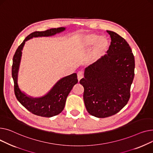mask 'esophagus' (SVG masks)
<instances>
[{"mask_svg":"<svg viewBox=\"0 0 153 153\" xmlns=\"http://www.w3.org/2000/svg\"><path fill=\"white\" fill-rule=\"evenodd\" d=\"M77 78H78V82H79V80L82 78H83V74L82 71H78V72L77 73Z\"/></svg>","mask_w":153,"mask_h":153,"instance_id":"esophagus-1","label":"esophagus"}]
</instances>
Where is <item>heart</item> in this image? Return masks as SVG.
Instances as JSON below:
<instances>
[{
  "label": "heart",
  "instance_id": "obj_1",
  "mask_svg": "<svg viewBox=\"0 0 153 153\" xmlns=\"http://www.w3.org/2000/svg\"><path fill=\"white\" fill-rule=\"evenodd\" d=\"M93 45L90 58L91 61L95 62L104 56L109 47V41L105 37H100L96 34L91 33L86 35L82 42L83 48L91 47Z\"/></svg>",
  "mask_w": 153,
  "mask_h": 153
}]
</instances>
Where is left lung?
Returning <instances> with one entry per match:
<instances>
[{"label":"left lung","mask_w":153,"mask_h":153,"mask_svg":"<svg viewBox=\"0 0 153 153\" xmlns=\"http://www.w3.org/2000/svg\"><path fill=\"white\" fill-rule=\"evenodd\" d=\"M107 32L111 38L107 54L87 67L85 78L79 81L86 110L97 118L115 115L127 104L134 75V58L129 44L116 33Z\"/></svg>","instance_id":"obj_1"}]
</instances>
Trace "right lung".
Here are the masks:
<instances>
[{
	"instance_id": "obj_1",
	"label": "right lung",
	"mask_w": 153,
	"mask_h": 153,
	"mask_svg": "<svg viewBox=\"0 0 153 153\" xmlns=\"http://www.w3.org/2000/svg\"><path fill=\"white\" fill-rule=\"evenodd\" d=\"M66 28L60 27L52 28L44 31H35L27 36L16 49L13 58L12 68L14 82V90L16 97L25 108L36 115L51 117L59 114L64 109L67 97L74 86L78 83L76 74H73L60 79L50 91L44 96L33 97L22 92L18 84V76L22 56V50L25 42L38 37L52 36L65 31Z\"/></svg>"
}]
</instances>
